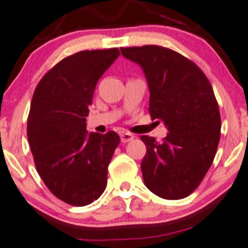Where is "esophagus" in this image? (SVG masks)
I'll return each mask as SVG.
<instances>
[{"label": "esophagus", "instance_id": "esophagus-1", "mask_svg": "<svg viewBox=\"0 0 248 248\" xmlns=\"http://www.w3.org/2000/svg\"><path fill=\"white\" fill-rule=\"evenodd\" d=\"M133 139H134V135L130 134V133H122L121 134V142H124V143L130 142Z\"/></svg>", "mask_w": 248, "mask_h": 248}]
</instances>
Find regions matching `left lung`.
I'll return each mask as SVG.
<instances>
[{"mask_svg": "<svg viewBox=\"0 0 248 248\" xmlns=\"http://www.w3.org/2000/svg\"><path fill=\"white\" fill-rule=\"evenodd\" d=\"M142 69L149 89V114L168 130L162 142L142 135L141 162L146 187L157 197H188L206 175L220 140L219 106L202 70L188 59L159 46L121 48Z\"/></svg>", "mask_w": 248, "mask_h": 248, "instance_id": "left-lung-1", "label": "left lung"}]
</instances>
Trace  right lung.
I'll use <instances>...</instances> for the list:
<instances>
[{
    "label": "right lung",
    "mask_w": 248,
    "mask_h": 248,
    "mask_svg": "<svg viewBox=\"0 0 248 248\" xmlns=\"http://www.w3.org/2000/svg\"><path fill=\"white\" fill-rule=\"evenodd\" d=\"M120 56L119 49L83 50L42 78L32 95L27 137L35 166L49 190L73 206L99 199L120 143L115 132H87L97 81Z\"/></svg>",
    "instance_id": "1"
}]
</instances>
